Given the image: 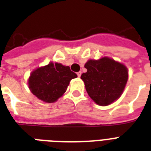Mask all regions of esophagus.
<instances>
[{"label": "esophagus", "mask_w": 151, "mask_h": 151, "mask_svg": "<svg viewBox=\"0 0 151 151\" xmlns=\"http://www.w3.org/2000/svg\"><path fill=\"white\" fill-rule=\"evenodd\" d=\"M77 74H78V78H80L81 75V71H79V72H78V73H77Z\"/></svg>", "instance_id": "esophagus-1"}]
</instances>
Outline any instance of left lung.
<instances>
[{
    "label": "left lung",
    "mask_w": 151,
    "mask_h": 151,
    "mask_svg": "<svg viewBox=\"0 0 151 151\" xmlns=\"http://www.w3.org/2000/svg\"><path fill=\"white\" fill-rule=\"evenodd\" d=\"M85 67L87 72L83 73L81 78L88 96L97 104L107 106L121 96L129 76L125 66L104 57L88 60Z\"/></svg>",
    "instance_id": "left-lung-1"
}]
</instances>
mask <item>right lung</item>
Here are the masks:
<instances>
[{
    "mask_svg": "<svg viewBox=\"0 0 151 151\" xmlns=\"http://www.w3.org/2000/svg\"><path fill=\"white\" fill-rule=\"evenodd\" d=\"M77 77L69 66L51 63L33 71L28 83L32 93L39 99L53 103L64 94L71 79Z\"/></svg>",
    "mask_w": 151,
    "mask_h": 151,
    "instance_id": "add662e5",
    "label": "right lung"
}]
</instances>
